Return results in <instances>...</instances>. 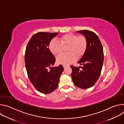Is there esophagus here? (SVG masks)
<instances>
[{
    "mask_svg": "<svg viewBox=\"0 0 124 124\" xmlns=\"http://www.w3.org/2000/svg\"><path fill=\"white\" fill-rule=\"evenodd\" d=\"M67 67H68L67 66H65V65H64V66H63V67H64V69H66L67 68Z\"/></svg>",
    "mask_w": 124,
    "mask_h": 124,
    "instance_id": "obj_1",
    "label": "esophagus"
}]
</instances>
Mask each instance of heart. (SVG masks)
<instances>
[{"label": "heart", "mask_w": 124, "mask_h": 124, "mask_svg": "<svg viewBox=\"0 0 124 124\" xmlns=\"http://www.w3.org/2000/svg\"><path fill=\"white\" fill-rule=\"evenodd\" d=\"M68 46L66 54H62L56 58L59 64L67 66L75 62L77 56H82L87 47V40L83 35L78 36L73 33H68L62 35L58 40L52 39L49 44V49L53 54L57 55L62 52L63 46Z\"/></svg>", "instance_id": "1"}]
</instances>
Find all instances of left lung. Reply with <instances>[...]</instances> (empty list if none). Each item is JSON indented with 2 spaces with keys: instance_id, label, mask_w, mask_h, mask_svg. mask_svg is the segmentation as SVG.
Wrapping results in <instances>:
<instances>
[{
  "instance_id": "1",
  "label": "left lung",
  "mask_w": 124,
  "mask_h": 124,
  "mask_svg": "<svg viewBox=\"0 0 124 124\" xmlns=\"http://www.w3.org/2000/svg\"><path fill=\"white\" fill-rule=\"evenodd\" d=\"M77 32L85 36L87 47L83 56L78 62L83 66H70L72 69L71 77L77 87L86 89L92 87L100 76L104 59L103 47L98 36L94 32L88 30L78 31Z\"/></svg>"
}]
</instances>
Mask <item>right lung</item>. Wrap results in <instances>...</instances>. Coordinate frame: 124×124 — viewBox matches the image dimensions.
<instances>
[{
	"mask_svg": "<svg viewBox=\"0 0 124 124\" xmlns=\"http://www.w3.org/2000/svg\"><path fill=\"white\" fill-rule=\"evenodd\" d=\"M58 34L37 33L33 35L26 47L24 60L28 78L36 90L43 94L50 93L56 89L64 70L62 65L50 67L56 59L48 46Z\"/></svg>",
	"mask_w": 124,
	"mask_h": 124,
	"instance_id": "add662e5",
	"label": "right lung"
}]
</instances>
